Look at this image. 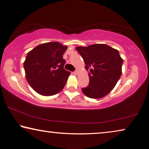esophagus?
Returning <instances> with one entry per match:
<instances>
[{
  "mask_svg": "<svg viewBox=\"0 0 149 149\" xmlns=\"http://www.w3.org/2000/svg\"><path fill=\"white\" fill-rule=\"evenodd\" d=\"M77 70H75V71H74V72H73V74H74V75H77Z\"/></svg>",
  "mask_w": 149,
  "mask_h": 149,
  "instance_id": "1",
  "label": "esophagus"
}]
</instances>
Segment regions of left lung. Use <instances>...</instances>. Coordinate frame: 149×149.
Here are the masks:
<instances>
[{
    "instance_id": "left-lung-1",
    "label": "left lung",
    "mask_w": 149,
    "mask_h": 149,
    "mask_svg": "<svg viewBox=\"0 0 149 149\" xmlns=\"http://www.w3.org/2000/svg\"><path fill=\"white\" fill-rule=\"evenodd\" d=\"M88 72L89 84L82 92L91 98L98 99L109 94L120 79L123 60L118 51L106 44L77 47Z\"/></svg>"
}]
</instances>
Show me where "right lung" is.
I'll return each instance as SVG.
<instances>
[{
  "instance_id": "1",
  "label": "right lung",
  "mask_w": 149,
  "mask_h": 149,
  "mask_svg": "<svg viewBox=\"0 0 149 149\" xmlns=\"http://www.w3.org/2000/svg\"><path fill=\"white\" fill-rule=\"evenodd\" d=\"M67 48L58 42H48L27 53L23 64L26 79L37 93L52 96L64 87L70 74L64 68L63 55Z\"/></svg>"
}]
</instances>
